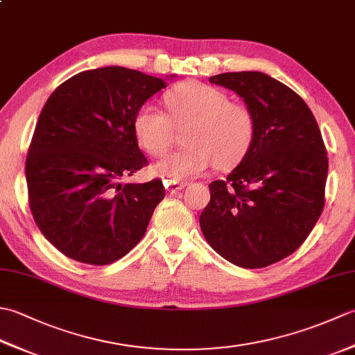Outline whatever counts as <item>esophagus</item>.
Masks as SVG:
<instances>
[{
    "label": "esophagus",
    "instance_id": "esophagus-1",
    "mask_svg": "<svg viewBox=\"0 0 355 355\" xmlns=\"http://www.w3.org/2000/svg\"><path fill=\"white\" fill-rule=\"evenodd\" d=\"M184 186H186V183H182V182H168V183H166V187H168V191L171 193H177L178 191H182Z\"/></svg>",
    "mask_w": 355,
    "mask_h": 355
}]
</instances>
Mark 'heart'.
<instances>
[{
	"mask_svg": "<svg viewBox=\"0 0 355 355\" xmlns=\"http://www.w3.org/2000/svg\"><path fill=\"white\" fill-rule=\"evenodd\" d=\"M169 116L154 105H141L134 132L148 154L162 157L173 140V126L183 130L187 146L164 157L154 172L172 182L197 177L214 163L230 168L243 160L253 139V116L245 105L232 102L223 89L189 80L164 96Z\"/></svg>",
	"mask_w": 355,
	"mask_h": 355,
	"instance_id": "obj_1",
	"label": "heart"
}]
</instances>
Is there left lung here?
Here are the masks:
<instances>
[{
    "mask_svg": "<svg viewBox=\"0 0 355 355\" xmlns=\"http://www.w3.org/2000/svg\"><path fill=\"white\" fill-rule=\"evenodd\" d=\"M209 80L243 97L254 130L243 162L209 184L202 235L238 267H268L296 252L319 220L328 175L325 143L311 110L282 82L259 71Z\"/></svg>",
    "mask_w": 355,
    "mask_h": 355,
    "instance_id": "obj_1",
    "label": "left lung"
}]
</instances>
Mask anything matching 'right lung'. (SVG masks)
I'll list each match as a JSON object with an SVG mask.
<instances>
[{
    "label": "right lung",
    "mask_w": 355,
    "mask_h": 355,
    "mask_svg": "<svg viewBox=\"0 0 355 355\" xmlns=\"http://www.w3.org/2000/svg\"><path fill=\"white\" fill-rule=\"evenodd\" d=\"M164 87L137 70L103 67L74 74L45 102L26 158L28 206L67 258L108 266L145 235L163 182L122 180L148 164L134 117Z\"/></svg>",
    "instance_id": "obj_1"
}]
</instances>
